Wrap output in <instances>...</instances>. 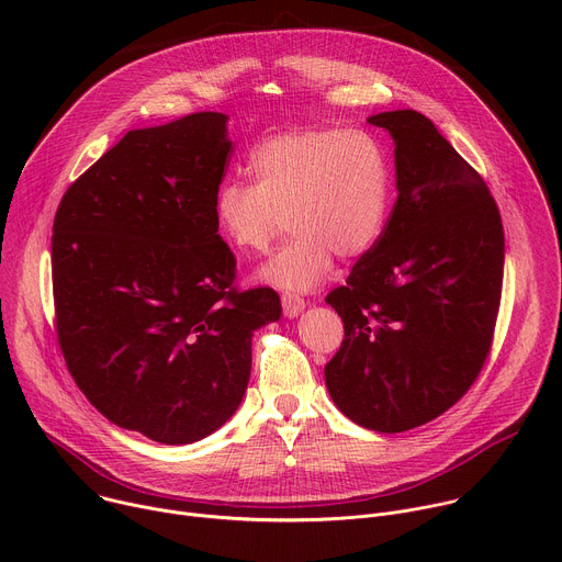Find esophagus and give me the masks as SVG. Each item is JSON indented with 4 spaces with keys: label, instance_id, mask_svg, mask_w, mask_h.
<instances>
[{
    "label": "esophagus",
    "instance_id": "obj_1",
    "mask_svg": "<svg viewBox=\"0 0 562 562\" xmlns=\"http://www.w3.org/2000/svg\"><path fill=\"white\" fill-rule=\"evenodd\" d=\"M282 308H284L286 317H297L304 311V300L286 293V295H282Z\"/></svg>",
    "mask_w": 562,
    "mask_h": 562
}]
</instances>
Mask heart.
<instances>
[{
	"mask_svg": "<svg viewBox=\"0 0 562 562\" xmlns=\"http://www.w3.org/2000/svg\"><path fill=\"white\" fill-rule=\"evenodd\" d=\"M249 180H228L215 195V220L239 254H262L291 224L286 245L260 280L306 291L345 260L369 254L389 211V159L360 128L308 126L265 137L249 157Z\"/></svg>",
	"mask_w": 562,
	"mask_h": 562,
	"instance_id": "heart-1",
	"label": "heart"
}]
</instances>
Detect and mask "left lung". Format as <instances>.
Returning a JSON list of instances; mask_svg holds the SVG:
<instances>
[{"mask_svg": "<svg viewBox=\"0 0 562 562\" xmlns=\"http://www.w3.org/2000/svg\"><path fill=\"white\" fill-rule=\"evenodd\" d=\"M367 122L393 137L397 200L375 247L327 295L345 340L325 380L349 420L400 434L453 407L483 369L505 233L485 180L429 117L407 109Z\"/></svg>", "mask_w": 562, "mask_h": 562, "instance_id": "1", "label": "left lung"}]
</instances>
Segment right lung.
<instances>
[{
    "mask_svg": "<svg viewBox=\"0 0 562 562\" xmlns=\"http://www.w3.org/2000/svg\"><path fill=\"white\" fill-rule=\"evenodd\" d=\"M226 115L128 131L64 193L53 222V300L66 367L113 425L162 445L220 429L243 403L251 338L282 313L239 291L217 235Z\"/></svg>",
    "mask_w": 562,
    "mask_h": 562,
    "instance_id": "add662e5",
    "label": "right lung"
}]
</instances>
